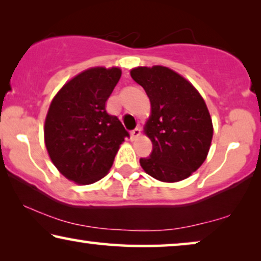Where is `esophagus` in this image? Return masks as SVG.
I'll return each mask as SVG.
<instances>
[{"instance_id":"1","label":"esophagus","mask_w":261,"mask_h":261,"mask_svg":"<svg viewBox=\"0 0 261 261\" xmlns=\"http://www.w3.org/2000/svg\"><path fill=\"white\" fill-rule=\"evenodd\" d=\"M130 136H131L132 141H135L136 138H138L139 136H141V129H139V127H136L135 130H132V131L130 132Z\"/></svg>"}]
</instances>
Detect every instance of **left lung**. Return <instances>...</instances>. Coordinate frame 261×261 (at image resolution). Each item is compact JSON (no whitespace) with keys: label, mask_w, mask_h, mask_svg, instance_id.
I'll return each mask as SVG.
<instances>
[{"label":"left lung","mask_w":261,"mask_h":261,"mask_svg":"<svg viewBox=\"0 0 261 261\" xmlns=\"http://www.w3.org/2000/svg\"><path fill=\"white\" fill-rule=\"evenodd\" d=\"M130 74L151 105L144 134L152 152L139 160L141 167L161 182L188 178L202 166L212 144L214 129L204 99L189 80L164 66H138Z\"/></svg>","instance_id":"8db88e82"}]
</instances>
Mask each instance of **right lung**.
Masks as SVG:
<instances>
[{"instance_id": "obj_1", "label": "right lung", "mask_w": 261, "mask_h": 261, "mask_svg": "<svg viewBox=\"0 0 261 261\" xmlns=\"http://www.w3.org/2000/svg\"><path fill=\"white\" fill-rule=\"evenodd\" d=\"M120 75L119 67L87 68L50 101L43 125L47 152L59 172L76 185H91L108 175L129 136L120 120L106 112Z\"/></svg>"}]
</instances>
